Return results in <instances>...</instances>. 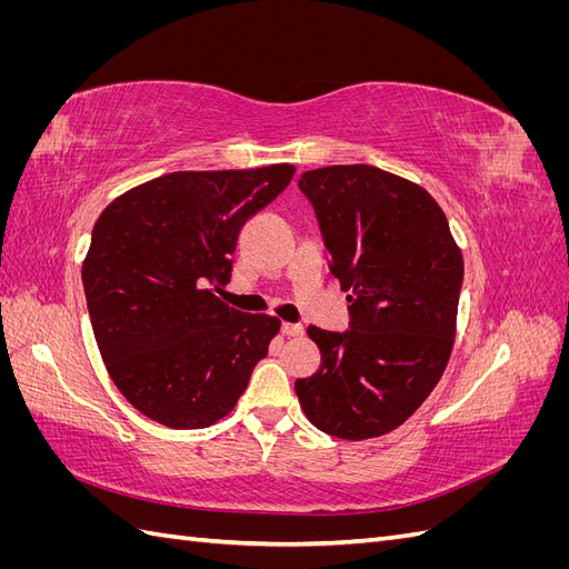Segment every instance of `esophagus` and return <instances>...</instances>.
<instances>
[{
    "label": "esophagus",
    "mask_w": 569,
    "mask_h": 569,
    "mask_svg": "<svg viewBox=\"0 0 569 569\" xmlns=\"http://www.w3.org/2000/svg\"><path fill=\"white\" fill-rule=\"evenodd\" d=\"M282 335L284 337H301L303 327L297 325V322H282Z\"/></svg>",
    "instance_id": "34e87169"
}]
</instances>
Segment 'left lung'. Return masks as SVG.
I'll return each mask as SVG.
<instances>
[{"label":"left lung","instance_id":"obj_1","mask_svg":"<svg viewBox=\"0 0 569 569\" xmlns=\"http://www.w3.org/2000/svg\"><path fill=\"white\" fill-rule=\"evenodd\" d=\"M299 189L351 303V330L308 327L322 363L297 380L299 403L325 435L382 437L422 406L449 363L462 253L432 194L382 168L306 170Z\"/></svg>","mask_w":569,"mask_h":569}]
</instances>
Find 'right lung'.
Returning <instances> with one entry per match:
<instances>
[{
    "instance_id": "obj_1",
    "label": "right lung",
    "mask_w": 569,
    "mask_h": 569,
    "mask_svg": "<svg viewBox=\"0 0 569 569\" xmlns=\"http://www.w3.org/2000/svg\"><path fill=\"white\" fill-rule=\"evenodd\" d=\"M295 166L180 170L128 189L94 222L82 284L113 385L173 429L226 418L268 356L280 320L220 301L244 222Z\"/></svg>"
}]
</instances>
